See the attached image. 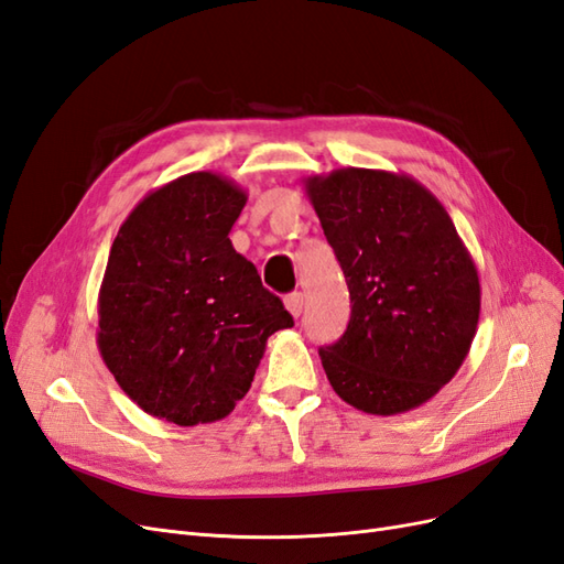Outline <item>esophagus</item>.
Wrapping results in <instances>:
<instances>
[{"label":"esophagus","instance_id":"obj_1","mask_svg":"<svg viewBox=\"0 0 564 564\" xmlns=\"http://www.w3.org/2000/svg\"><path fill=\"white\" fill-rule=\"evenodd\" d=\"M302 306H304V297H302V293H290L288 297H285V308L290 314H293L295 318L302 314Z\"/></svg>","mask_w":564,"mask_h":564}]
</instances>
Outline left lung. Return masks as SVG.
Here are the masks:
<instances>
[{"mask_svg": "<svg viewBox=\"0 0 564 564\" xmlns=\"http://www.w3.org/2000/svg\"><path fill=\"white\" fill-rule=\"evenodd\" d=\"M351 297L321 362L344 403L368 414L424 405L457 375L478 330V269L452 217L403 173L339 169L304 180Z\"/></svg>", "mask_w": 564, "mask_h": 564, "instance_id": "left-lung-1", "label": "left lung"}]
</instances>
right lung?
Wrapping results in <instances>:
<instances>
[{
  "mask_svg": "<svg viewBox=\"0 0 564 564\" xmlns=\"http://www.w3.org/2000/svg\"><path fill=\"white\" fill-rule=\"evenodd\" d=\"M248 202L198 171L150 192L126 217L98 295V349L123 393L177 426L227 416L248 393L283 302L234 250Z\"/></svg>",
  "mask_w": 564,
  "mask_h": 564,
  "instance_id": "add662e5",
  "label": "right lung"
}]
</instances>
